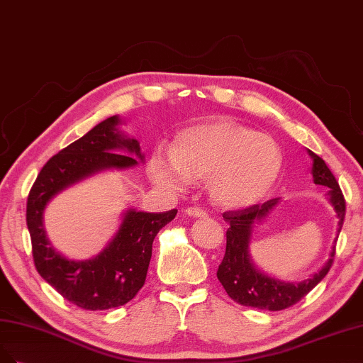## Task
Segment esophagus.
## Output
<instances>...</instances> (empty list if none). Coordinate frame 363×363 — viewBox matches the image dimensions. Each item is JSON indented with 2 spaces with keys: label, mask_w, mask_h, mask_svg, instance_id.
Listing matches in <instances>:
<instances>
[{
  "label": "esophagus",
  "mask_w": 363,
  "mask_h": 363,
  "mask_svg": "<svg viewBox=\"0 0 363 363\" xmlns=\"http://www.w3.org/2000/svg\"><path fill=\"white\" fill-rule=\"evenodd\" d=\"M185 213L189 214L190 217H196V218H199V217H206L208 214H206V211H203L202 208H199V206H189L185 209Z\"/></svg>",
  "instance_id": "obj_1"
}]
</instances>
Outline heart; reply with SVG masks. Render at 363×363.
Returning <instances> with one entry per match:
<instances>
[{
  "label": "heart",
  "instance_id": "obj_1",
  "mask_svg": "<svg viewBox=\"0 0 363 363\" xmlns=\"http://www.w3.org/2000/svg\"><path fill=\"white\" fill-rule=\"evenodd\" d=\"M282 150L272 137L237 122L217 119L185 128L173 140L172 158L154 152L150 178L181 191L191 181H206L213 201L228 209L255 205L282 172Z\"/></svg>",
  "mask_w": 363,
  "mask_h": 363
}]
</instances>
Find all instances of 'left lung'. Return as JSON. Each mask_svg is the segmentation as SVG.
<instances>
[{"label": "left lung", "instance_id": "left-lung-1", "mask_svg": "<svg viewBox=\"0 0 363 363\" xmlns=\"http://www.w3.org/2000/svg\"><path fill=\"white\" fill-rule=\"evenodd\" d=\"M309 155L313 160V182L329 189V201L339 217V233L342 229L345 218L344 194L341 189H339V184L333 177V173L325 166L324 160L320 158L317 154H313L312 150H309ZM277 202L279 197L270 199V201L264 202L262 205L256 203L245 206L242 209H237V211L223 213V218L228 221L229 229L226 230V253L223 261L218 265L217 277L220 284L226 289L228 296L242 306L265 311H282L294 306L296 303L305 298L321 282L333 265L336 240L332 247L329 262L321 268L320 273L315 274L312 279H308L306 282H280V280L268 277L259 270H256L249 256L252 226L256 220H261L268 214V211H272Z\"/></svg>", "mask_w": 363, "mask_h": 363}]
</instances>
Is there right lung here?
I'll return each instance as SVG.
<instances>
[{
	"mask_svg": "<svg viewBox=\"0 0 363 363\" xmlns=\"http://www.w3.org/2000/svg\"><path fill=\"white\" fill-rule=\"evenodd\" d=\"M119 122L116 116L108 118L50 158L27 199V226L34 267L58 294L86 311L118 308L137 296L146 280L152 242L160 229L178 213V209L166 213H137L130 209L113 241L89 261H69L51 247L42 220L46 203L58 191L98 170L137 164L135 158L114 154V149L123 147L143 158L137 140L125 138L116 130Z\"/></svg>",
	"mask_w": 363,
	"mask_h": 363,
	"instance_id": "obj_1",
	"label": "right lung"
}]
</instances>
